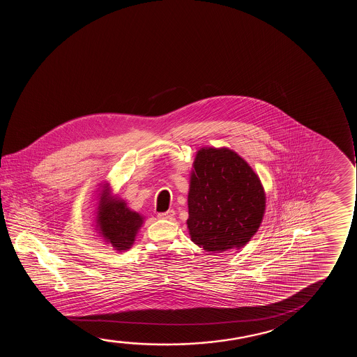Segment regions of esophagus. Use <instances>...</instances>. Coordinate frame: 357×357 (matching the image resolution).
I'll return each mask as SVG.
<instances>
[{"instance_id": "esophagus-1", "label": "esophagus", "mask_w": 357, "mask_h": 357, "mask_svg": "<svg viewBox=\"0 0 357 357\" xmlns=\"http://www.w3.org/2000/svg\"><path fill=\"white\" fill-rule=\"evenodd\" d=\"M174 215H176V212H174V211L168 210L166 211V212H161V213H158L157 217H158V218H161V220H172V218L174 217Z\"/></svg>"}]
</instances>
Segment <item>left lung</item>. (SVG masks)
Masks as SVG:
<instances>
[{
	"label": "left lung",
	"mask_w": 357,
	"mask_h": 357,
	"mask_svg": "<svg viewBox=\"0 0 357 357\" xmlns=\"http://www.w3.org/2000/svg\"><path fill=\"white\" fill-rule=\"evenodd\" d=\"M191 240L208 252L240 249L259 229L266 196L252 168L229 149L196 153L188 196Z\"/></svg>",
	"instance_id": "obj_1"
}]
</instances>
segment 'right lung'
I'll return each instance as SVG.
<instances>
[{
  "label": "right lung",
  "instance_id": "obj_1",
  "mask_svg": "<svg viewBox=\"0 0 357 357\" xmlns=\"http://www.w3.org/2000/svg\"><path fill=\"white\" fill-rule=\"evenodd\" d=\"M101 202L98 222L103 238L117 251L130 249L142 227V215L129 210L126 202L118 199L105 200L103 196Z\"/></svg>",
  "mask_w": 357,
  "mask_h": 357
}]
</instances>
